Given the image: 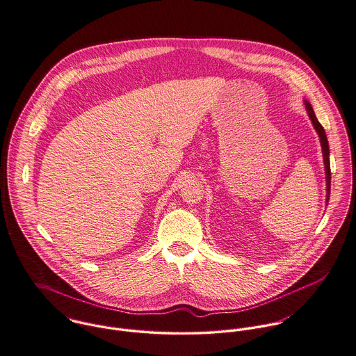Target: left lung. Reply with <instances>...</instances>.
<instances>
[{"label": "left lung", "instance_id": "1", "mask_svg": "<svg viewBox=\"0 0 356 356\" xmlns=\"http://www.w3.org/2000/svg\"><path fill=\"white\" fill-rule=\"evenodd\" d=\"M305 103V108H307V113L309 115V120L312 121V125L315 128V131L318 132L319 135V139H321V145H322V152H323V163H325V172H326V201H329V197H330V159H329V143H327V138H326V134H325V129L323 127L319 124V121L316 120L315 117V113L312 110V106L309 104L308 100H304Z\"/></svg>", "mask_w": 356, "mask_h": 356}]
</instances>
